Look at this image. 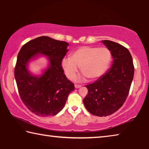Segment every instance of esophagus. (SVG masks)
<instances>
[{
    "mask_svg": "<svg viewBox=\"0 0 149 149\" xmlns=\"http://www.w3.org/2000/svg\"><path fill=\"white\" fill-rule=\"evenodd\" d=\"M75 89H78V88H80L81 87V85H77V84H75Z\"/></svg>",
    "mask_w": 149,
    "mask_h": 149,
    "instance_id": "1",
    "label": "esophagus"
}]
</instances>
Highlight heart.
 Here are the masks:
<instances>
[{
  "label": "heart",
  "instance_id": "obj_1",
  "mask_svg": "<svg viewBox=\"0 0 149 149\" xmlns=\"http://www.w3.org/2000/svg\"><path fill=\"white\" fill-rule=\"evenodd\" d=\"M112 54L107 48L84 46L75 50L70 55L62 60L61 66L65 75L72 79L78 72V67L83 74L77 78L84 81L87 77L91 80L99 79L109 67Z\"/></svg>",
  "mask_w": 149,
  "mask_h": 149
}]
</instances>
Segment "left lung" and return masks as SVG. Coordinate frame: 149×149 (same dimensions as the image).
Instances as JSON below:
<instances>
[{
  "label": "left lung",
  "instance_id": "1",
  "mask_svg": "<svg viewBox=\"0 0 149 149\" xmlns=\"http://www.w3.org/2000/svg\"><path fill=\"white\" fill-rule=\"evenodd\" d=\"M102 42L112 54V66L95 82L85 85L88 94L84 99L88 112L100 117L112 114L123 104L134 75L132 56L127 49L108 40Z\"/></svg>",
  "mask_w": 149,
  "mask_h": 149
}]
</instances>
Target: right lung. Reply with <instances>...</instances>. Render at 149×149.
Returning <instances> with one entry per match:
<instances>
[{
	"mask_svg": "<svg viewBox=\"0 0 149 149\" xmlns=\"http://www.w3.org/2000/svg\"><path fill=\"white\" fill-rule=\"evenodd\" d=\"M68 45L65 41L41 36L27 42L17 54L14 75L20 98L39 116L58 114L74 90V84L67 79L61 66ZM42 55L47 57V67L41 75L33 74L29 63Z\"/></svg>",
	"mask_w": 149,
	"mask_h": 149,
	"instance_id": "obj_1",
	"label": "right lung"
}]
</instances>
